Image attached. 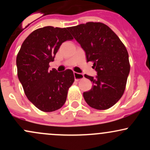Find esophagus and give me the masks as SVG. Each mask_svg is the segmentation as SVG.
Returning <instances> with one entry per match:
<instances>
[{
	"label": "esophagus",
	"instance_id": "obj_1",
	"mask_svg": "<svg viewBox=\"0 0 150 150\" xmlns=\"http://www.w3.org/2000/svg\"><path fill=\"white\" fill-rule=\"evenodd\" d=\"M74 77H75V80L76 81H79L84 78V75L82 74L76 73V72H74Z\"/></svg>",
	"mask_w": 150,
	"mask_h": 150
}]
</instances>
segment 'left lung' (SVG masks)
Wrapping results in <instances>:
<instances>
[{"label":"left lung","instance_id":"left-lung-1","mask_svg":"<svg viewBox=\"0 0 150 150\" xmlns=\"http://www.w3.org/2000/svg\"><path fill=\"white\" fill-rule=\"evenodd\" d=\"M67 29L97 72L96 78L85 75L92 82V87L83 93L84 99L95 109L111 108L123 96L130 73L126 48L111 29L101 22H89Z\"/></svg>","mask_w":150,"mask_h":150}]
</instances>
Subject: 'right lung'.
<instances>
[{"label":"right lung","instance_id":"add662e5","mask_svg":"<svg viewBox=\"0 0 150 150\" xmlns=\"http://www.w3.org/2000/svg\"><path fill=\"white\" fill-rule=\"evenodd\" d=\"M73 39L67 28L47 26L32 32L18 53V76L25 95L44 112L56 111L63 106L75 80L70 69L61 73L55 68L49 70V63L54 61L62 43Z\"/></svg>","mask_w":150,"mask_h":150}]
</instances>
